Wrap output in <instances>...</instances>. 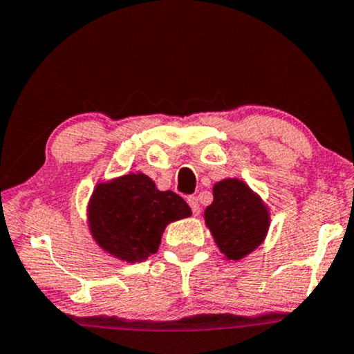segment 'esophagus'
I'll use <instances>...</instances> for the list:
<instances>
[{"instance_id":"obj_1","label":"esophagus","mask_w":354,"mask_h":354,"mask_svg":"<svg viewBox=\"0 0 354 354\" xmlns=\"http://www.w3.org/2000/svg\"><path fill=\"white\" fill-rule=\"evenodd\" d=\"M187 203H189V207H191V209H192V213L197 216L198 213H200V203H198V198L197 197H189L187 198Z\"/></svg>"}]
</instances>
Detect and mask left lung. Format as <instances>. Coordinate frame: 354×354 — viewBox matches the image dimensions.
I'll use <instances>...</instances> for the list:
<instances>
[{
	"mask_svg": "<svg viewBox=\"0 0 354 354\" xmlns=\"http://www.w3.org/2000/svg\"><path fill=\"white\" fill-rule=\"evenodd\" d=\"M203 219L225 261H241L257 250L270 227V209L239 178H227L213 186V203Z\"/></svg>",
	"mask_w": 354,
	"mask_h": 354,
	"instance_id": "1",
	"label": "left lung"
}]
</instances>
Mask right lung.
<instances>
[{"instance_id":"right-lung-1","label":"right lung","mask_w":354,"mask_h":354,"mask_svg":"<svg viewBox=\"0 0 354 354\" xmlns=\"http://www.w3.org/2000/svg\"><path fill=\"white\" fill-rule=\"evenodd\" d=\"M191 214L178 194L159 191L140 171L98 183L87 203L88 232L95 243L129 263L157 252L167 225Z\"/></svg>"}]
</instances>
